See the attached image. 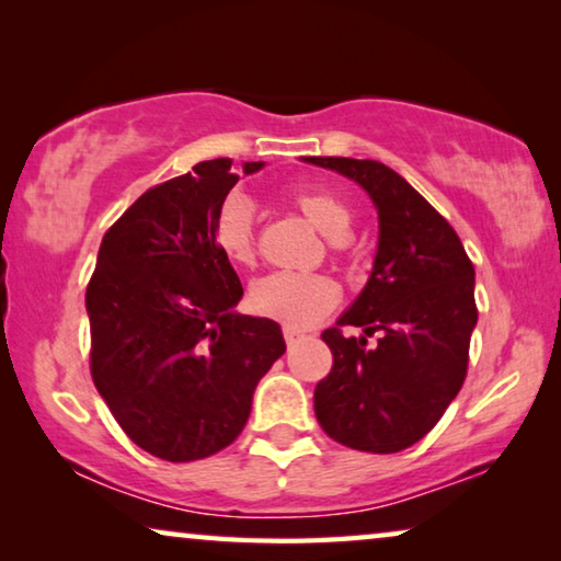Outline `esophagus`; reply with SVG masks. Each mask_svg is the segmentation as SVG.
I'll use <instances>...</instances> for the list:
<instances>
[{
    "label": "esophagus",
    "mask_w": 561,
    "mask_h": 561,
    "mask_svg": "<svg viewBox=\"0 0 561 561\" xmlns=\"http://www.w3.org/2000/svg\"><path fill=\"white\" fill-rule=\"evenodd\" d=\"M282 335H284V341H287V343H295V341H299V337H302V330L284 325L282 328Z\"/></svg>",
    "instance_id": "esophagus-1"
}]
</instances>
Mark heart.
<instances>
[{
    "instance_id": "1",
    "label": "heart",
    "mask_w": 561,
    "mask_h": 561,
    "mask_svg": "<svg viewBox=\"0 0 561 561\" xmlns=\"http://www.w3.org/2000/svg\"><path fill=\"white\" fill-rule=\"evenodd\" d=\"M289 203L310 220V224L330 239H335V247L341 249L343 239L348 233L353 213L341 195L330 191H312L302 187L289 195ZM213 241L220 254L231 264L249 266L256 262V233L254 220H251L249 205L231 198L213 224ZM337 287L325 274H295L277 272L270 277H262L251 287V307L264 318L284 322L289 328H312L337 305Z\"/></svg>"
}]
</instances>
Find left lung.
<instances>
[{
	"instance_id": "left-lung-1",
	"label": "left lung",
	"mask_w": 561,
	"mask_h": 561,
	"mask_svg": "<svg viewBox=\"0 0 561 561\" xmlns=\"http://www.w3.org/2000/svg\"><path fill=\"white\" fill-rule=\"evenodd\" d=\"M356 180L378 210V251L366 289L322 333L333 368L314 386L328 437L360 453L412 447L439 422L468 376L478 322L476 270L445 216L376 160L307 157ZM363 327L365 339L342 335Z\"/></svg>"
}]
</instances>
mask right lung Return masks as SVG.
Wrapping results in <instances>:
<instances>
[{
    "label": "right lung",
    "instance_id": "right-lung-1",
    "mask_svg": "<svg viewBox=\"0 0 561 561\" xmlns=\"http://www.w3.org/2000/svg\"><path fill=\"white\" fill-rule=\"evenodd\" d=\"M231 164L205 160L149 187L104 233L85 287L93 383L124 435L168 462L231 445L287 348L277 322L233 312L243 287L213 241L239 183Z\"/></svg>",
    "mask_w": 561,
    "mask_h": 561
}]
</instances>
